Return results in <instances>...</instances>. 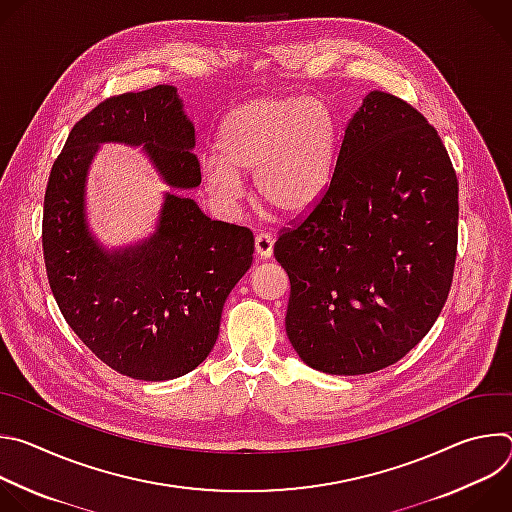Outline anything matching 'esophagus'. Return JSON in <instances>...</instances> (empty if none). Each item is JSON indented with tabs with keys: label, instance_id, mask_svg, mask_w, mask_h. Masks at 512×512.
Wrapping results in <instances>:
<instances>
[{
	"label": "esophagus",
	"instance_id": "34e87169",
	"mask_svg": "<svg viewBox=\"0 0 512 512\" xmlns=\"http://www.w3.org/2000/svg\"><path fill=\"white\" fill-rule=\"evenodd\" d=\"M255 253L261 259H267L273 255V237L269 233H259L255 237Z\"/></svg>",
	"mask_w": 512,
	"mask_h": 512
}]
</instances>
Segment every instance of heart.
Returning <instances> with one entry per match:
<instances>
[{"label":"heart","mask_w":512,"mask_h":512,"mask_svg":"<svg viewBox=\"0 0 512 512\" xmlns=\"http://www.w3.org/2000/svg\"><path fill=\"white\" fill-rule=\"evenodd\" d=\"M218 152L200 160L206 188L221 200L243 190L241 174H253L261 206L298 216L326 192L336 160V123L316 99L261 97L237 107L218 131Z\"/></svg>","instance_id":"1"}]
</instances>
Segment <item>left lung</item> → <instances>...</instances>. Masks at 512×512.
<instances>
[{"label":"left lung","instance_id":"obj_1","mask_svg":"<svg viewBox=\"0 0 512 512\" xmlns=\"http://www.w3.org/2000/svg\"><path fill=\"white\" fill-rule=\"evenodd\" d=\"M273 247L289 277L285 332L308 367L367 375L401 360L440 316L458 253V178L409 103L371 91L332 180Z\"/></svg>","mask_w":512,"mask_h":512}]
</instances>
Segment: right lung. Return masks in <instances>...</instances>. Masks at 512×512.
Returning a JSON list of instances; mask_svg holds the SVG:
<instances>
[{
	"mask_svg": "<svg viewBox=\"0 0 512 512\" xmlns=\"http://www.w3.org/2000/svg\"><path fill=\"white\" fill-rule=\"evenodd\" d=\"M105 140L143 144L175 188L157 233L119 252L103 250L84 218L86 172ZM194 145L176 87L109 97L72 127L44 194L42 249L54 300L99 360L137 381H168L198 367L218 338L225 300L253 261L247 227L210 221L176 194L200 184Z\"/></svg>",
	"mask_w": 512,
	"mask_h": 512,
	"instance_id": "right-lung-1",
	"label": "right lung"
}]
</instances>
